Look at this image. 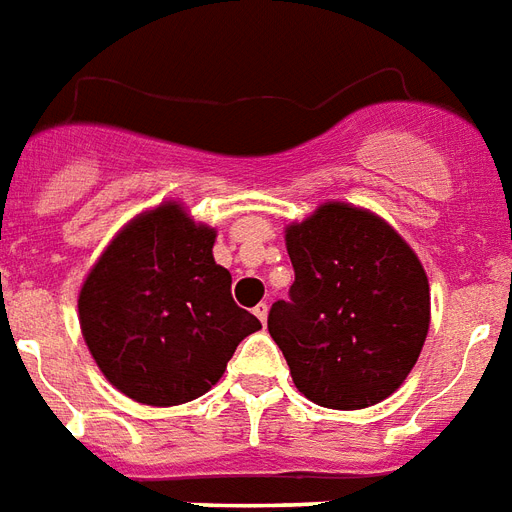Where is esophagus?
I'll list each match as a JSON object with an SVG mask.
<instances>
[{
	"label": "esophagus",
	"instance_id": "1",
	"mask_svg": "<svg viewBox=\"0 0 512 512\" xmlns=\"http://www.w3.org/2000/svg\"><path fill=\"white\" fill-rule=\"evenodd\" d=\"M267 310H270V307H267V302H261V305L253 307V315L259 318L261 324H267Z\"/></svg>",
	"mask_w": 512,
	"mask_h": 512
}]
</instances>
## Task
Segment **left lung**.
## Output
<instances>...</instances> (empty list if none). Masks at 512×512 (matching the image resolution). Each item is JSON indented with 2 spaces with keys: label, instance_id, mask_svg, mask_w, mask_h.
<instances>
[{
  "label": "left lung",
  "instance_id": "left-lung-1",
  "mask_svg": "<svg viewBox=\"0 0 512 512\" xmlns=\"http://www.w3.org/2000/svg\"><path fill=\"white\" fill-rule=\"evenodd\" d=\"M288 299L267 326L294 386L332 410L391 397L429 332V280L413 248L370 210L326 202L286 229Z\"/></svg>",
  "mask_w": 512,
  "mask_h": 512
}]
</instances>
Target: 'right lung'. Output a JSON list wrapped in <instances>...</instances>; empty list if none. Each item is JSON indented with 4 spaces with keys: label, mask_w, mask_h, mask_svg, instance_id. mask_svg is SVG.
I'll return each mask as SVG.
<instances>
[{
    "label": "right lung",
    "mask_w": 512,
    "mask_h": 512,
    "mask_svg": "<svg viewBox=\"0 0 512 512\" xmlns=\"http://www.w3.org/2000/svg\"><path fill=\"white\" fill-rule=\"evenodd\" d=\"M215 229L164 202L126 224L80 288L88 351L121 394L183 405L221 380L256 315L232 299V275L213 259Z\"/></svg>",
    "instance_id": "right-lung-1"
}]
</instances>
